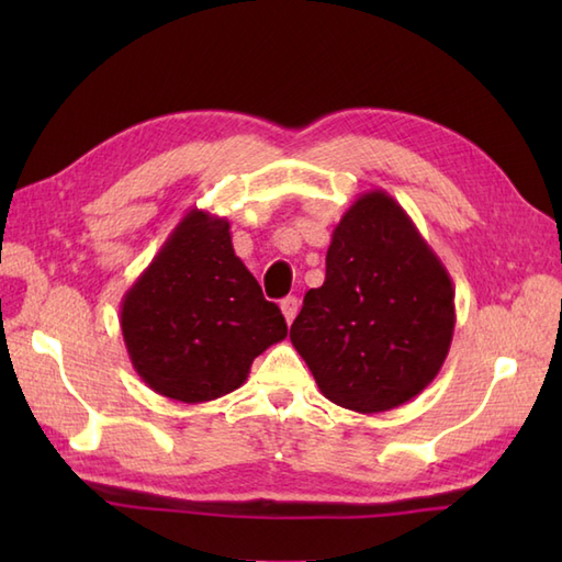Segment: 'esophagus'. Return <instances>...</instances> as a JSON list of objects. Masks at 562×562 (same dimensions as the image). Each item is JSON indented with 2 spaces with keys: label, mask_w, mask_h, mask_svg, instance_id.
<instances>
[{
  "label": "esophagus",
  "mask_w": 562,
  "mask_h": 562,
  "mask_svg": "<svg viewBox=\"0 0 562 562\" xmlns=\"http://www.w3.org/2000/svg\"><path fill=\"white\" fill-rule=\"evenodd\" d=\"M280 308H282L284 321H288V324H292L296 312H300V300H296V296H284V300L280 302Z\"/></svg>",
  "instance_id": "1"
}]
</instances>
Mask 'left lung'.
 <instances>
[{"instance_id":"1","label":"left lung","mask_w":562,"mask_h":562,"mask_svg":"<svg viewBox=\"0 0 562 562\" xmlns=\"http://www.w3.org/2000/svg\"><path fill=\"white\" fill-rule=\"evenodd\" d=\"M453 324L447 268L398 202L369 190L333 229L326 280L306 292L290 338L328 401L384 413L432 384Z\"/></svg>"}]
</instances>
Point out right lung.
I'll list each match as a JSON object with an SVG mask.
<instances>
[{
	"label": "right lung",
	"instance_id": "right-lung-1",
	"mask_svg": "<svg viewBox=\"0 0 562 562\" xmlns=\"http://www.w3.org/2000/svg\"><path fill=\"white\" fill-rule=\"evenodd\" d=\"M130 360L159 396L207 403L246 381L288 338L278 304L234 254L229 222L193 207L123 296Z\"/></svg>",
	"mask_w": 562,
	"mask_h": 562
}]
</instances>
